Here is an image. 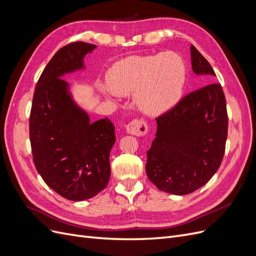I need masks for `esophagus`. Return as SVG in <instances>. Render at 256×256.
I'll return each instance as SVG.
<instances>
[{
	"mask_svg": "<svg viewBox=\"0 0 256 256\" xmlns=\"http://www.w3.org/2000/svg\"><path fill=\"white\" fill-rule=\"evenodd\" d=\"M125 129L127 131V134L136 136H145L147 134V131H148V127H147V124L144 120H131L125 126Z\"/></svg>",
	"mask_w": 256,
	"mask_h": 256,
	"instance_id": "obj_1",
	"label": "esophagus"
}]
</instances>
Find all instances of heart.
<instances>
[{
	"mask_svg": "<svg viewBox=\"0 0 256 256\" xmlns=\"http://www.w3.org/2000/svg\"><path fill=\"white\" fill-rule=\"evenodd\" d=\"M184 83L182 58L174 52H164L120 62L109 74L110 88H102V92L129 95L134 92L138 109L145 114L156 115L180 102Z\"/></svg>",
	"mask_w": 256,
	"mask_h": 256,
	"instance_id": "1",
	"label": "heart"
}]
</instances>
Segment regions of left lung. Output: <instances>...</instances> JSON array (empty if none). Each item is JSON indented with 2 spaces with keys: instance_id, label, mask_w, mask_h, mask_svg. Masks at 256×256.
Masks as SVG:
<instances>
[{
  "instance_id": "1",
  "label": "left lung",
  "mask_w": 256,
  "mask_h": 256,
  "mask_svg": "<svg viewBox=\"0 0 256 256\" xmlns=\"http://www.w3.org/2000/svg\"><path fill=\"white\" fill-rule=\"evenodd\" d=\"M192 70L216 76L194 46L190 47ZM157 132L147 150L146 174L166 193L184 196L200 189L218 171L228 138V112L219 83L184 96L173 109L156 118Z\"/></svg>"
}]
</instances>
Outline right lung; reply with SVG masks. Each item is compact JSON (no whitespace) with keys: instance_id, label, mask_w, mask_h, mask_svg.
Wrapping results in <instances>:
<instances>
[{"instance_id":"right-lung-1","label":"right lung","mask_w":256,"mask_h":256,"mask_svg":"<svg viewBox=\"0 0 256 256\" xmlns=\"http://www.w3.org/2000/svg\"><path fill=\"white\" fill-rule=\"evenodd\" d=\"M95 44L72 42L60 49L37 82L30 116V141L37 172L58 194L79 202L95 196L110 180L115 128L106 118L90 122L74 102L66 74L84 69Z\"/></svg>"}]
</instances>
